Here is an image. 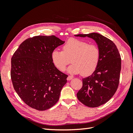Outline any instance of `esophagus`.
<instances>
[{"instance_id":"1","label":"esophagus","mask_w":133,"mask_h":133,"mask_svg":"<svg viewBox=\"0 0 133 133\" xmlns=\"http://www.w3.org/2000/svg\"><path fill=\"white\" fill-rule=\"evenodd\" d=\"M73 76H70V75H69L68 76V78H67V80H71L72 79H73Z\"/></svg>"}]
</instances>
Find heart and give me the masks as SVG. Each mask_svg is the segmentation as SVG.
Returning <instances> with one entry per match:
<instances>
[{
  "label": "heart",
  "mask_w": 133,
  "mask_h": 133,
  "mask_svg": "<svg viewBox=\"0 0 133 133\" xmlns=\"http://www.w3.org/2000/svg\"><path fill=\"white\" fill-rule=\"evenodd\" d=\"M100 57V51L97 46L74 38L64 44L63 51L54 50L51 53L52 61L59 70H65L71 60L73 64L68 71L72 74L81 73L84 76L90 75L95 71Z\"/></svg>",
  "instance_id": "b5f03b06"
}]
</instances>
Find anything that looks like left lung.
I'll use <instances>...</instances> for the list:
<instances>
[{"mask_svg": "<svg viewBox=\"0 0 133 133\" xmlns=\"http://www.w3.org/2000/svg\"><path fill=\"white\" fill-rule=\"evenodd\" d=\"M75 36L93 39L100 49L98 68L90 76L83 78V86L76 94L84 105L98 107L109 101L118 89L121 70L120 55L115 44L101 34L92 33Z\"/></svg>", "mask_w": 133, "mask_h": 133, "instance_id": "8db88e82", "label": "left lung"}]
</instances>
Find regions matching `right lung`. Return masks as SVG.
Segmentation results:
<instances>
[{
    "label": "right lung",
    "mask_w": 133,
    "mask_h": 133,
    "mask_svg": "<svg viewBox=\"0 0 133 133\" xmlns=\"http://www.w3.org/2000/svg\"><path fill=\"white\" fill-rule=\"evenodd\" d=\"M64 43L54 35L35 36L24 41L12 57L13 87L30 107L43 111L58 101L68 75L55 66L51 53Z\"/></svg>",
    "instance_id": "add662e5"
}]
</instances>
